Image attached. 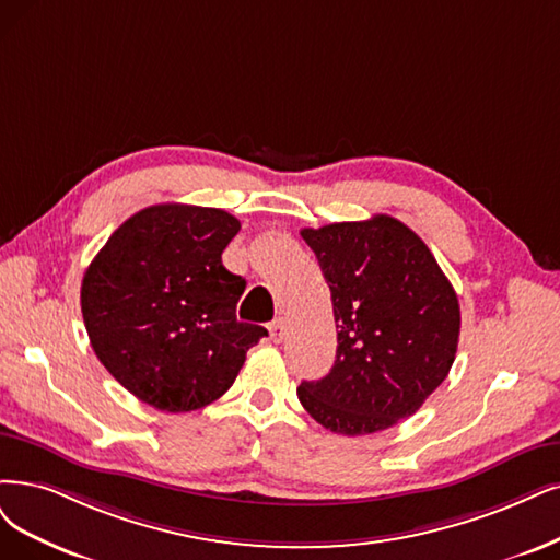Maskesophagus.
<instances>
[{
    "instance_id": "esophagus-1",
    "label": "esophagus",
    "mask_w": 560,
    "mask_h": 560,
    "mask_svg": "<svg viewBox=\"0 0 560 560\" xmlns=\"http://www.w3.org/2000/svg\"><path fill=\"white\" fill-rule=\"evenodd\" d=\"M269 337H272L275 343L283 341V337H285V323H283V318H277V320L269 323Z\"/></svg>"
}]
</instances>
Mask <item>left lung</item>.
Instances as JSON below:
<instances>
[{
  "label": "left lung",
  "mask_w": 560,
  "mask_h": 560,
  "mask_svg": "<svg viewBox=\"0 0 560 560\" xmlns=\"http://www.w3.org/2000/svg\"><path fill=\"white\" fill-rule=\"evenodd\" d=\"M332 293L337 360L298 397L318 424L364 436L418 412L450 374L462 312L429 246L399 219L376 214L304 228Z\"/></svg>",
  "instance_id": "obj_1"
}]
</instances>
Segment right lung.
Instances as JSON below:
<instances>
[{
  "mask_svg": "<svg viewBox=\"0 0 560 560\" xmlns=\"http://www.w3.org/2000/svg\"><path fill=\"white\" fill-rule=\"evenodd\" d=\"M240 221L217 207L165 202L124 221L90 262L82 320L110 376L165 412H186L228 392L267 329L235 316L246 281L223 248Z\"/></svg>",
  "mask_w": 560,
  "mask_h": 560,
  "instance_id": "add662e5",
  "label": "right lung"
}]
</instances>
